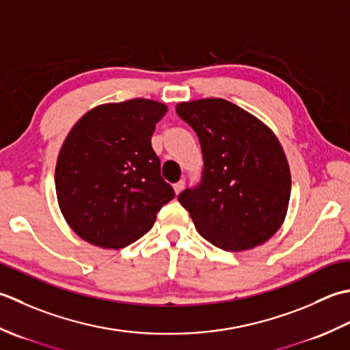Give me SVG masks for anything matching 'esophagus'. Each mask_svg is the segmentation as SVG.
Returning a JSON list of instances; mask_svg holds the SVG:
<instances>
[{
  "instance_id": "esophagus-1",
  "label": "esophagus",
  "mask_w": 350,
  "mask_h": 350,
  "mask_svg": "<svg viewBox=\"0 0 350 350\" xmlns=\"http://www.w3.org/2000/svg\"><path fill=\"white\" fill-rule=\"evenodd\" d=\"M184 185H185V183L181 180V181H178V183H175L174 184V190H175V193L176 195H180L181 193V191L184 190Z\"/></svg>"
}]
</instances>
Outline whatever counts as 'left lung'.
I'll return each instance as SVG.
<instances>
[{
    "label": "left lung",
    "instance_id": "left-lung-1",
    "mask_svg": "<svg viewBox=\"0 0 350 350\" xmlns=\"http://www.w3.org/2000/svg\"><path fill=\"white\" fill-rule=\"evenodd\" d=\"M176 113L193 128L204 157L202 181L178 201L198 232L224 251L260 246L287 215L291 176L270 128L222 98L180 103Z\"/></svg>",
    "mask_w": 350,
    "mask_h": 350
}]
</instances>
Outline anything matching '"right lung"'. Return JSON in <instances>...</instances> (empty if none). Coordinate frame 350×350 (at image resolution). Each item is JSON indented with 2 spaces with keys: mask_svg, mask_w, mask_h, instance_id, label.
Listing matches in <instances>:
<instances>
[{
  "mask_svg": "<svg viewBox=\"0 0 350 350\" xmlns=\"http://www.w3.org/2000/svg\"><path fill=\"white\" fill-rule=\"evenodd\" d=\"M167 107L135 98L98 105L69 131L55 166L63 217L90 245L120 249L151 230L175 191L151 137Z\"/></svg>",
  "mask_w": 350,
  "mask_h": 350,
  "instance_id": "obj_1",
  "label": "right lung"
}]
</instances>
